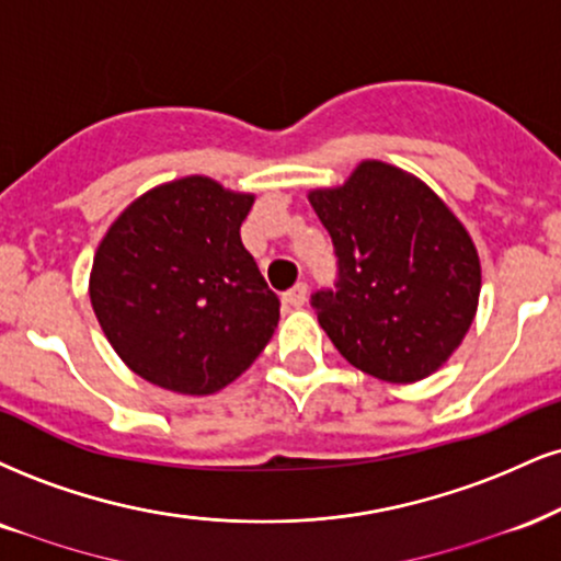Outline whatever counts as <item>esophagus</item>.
<instances>
[{
	"mask_svg": "<svg viewBox=\"0 0 561 561\" xmlns=\"http://www.w3.org/2000/svg\"><path fill=\"white\" fill-rule=\"evenodd\" d=\"M306 300H308V285H306V282H298V285L289 287L285 293V302H287V306H293V308H300Z\"/></svg>",
	"mask_w": 561,
	"mask_h": 561,
	"instance_id": "1",
	"label": "esophagus"
}]
</instances>
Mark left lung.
Instances as JSON below:
<instances>
[{
    "mask_svg": "<svg viewBox=\"0 0 561 561\" xmlns=\"http://www.w3.org/2000/svg\"><path fill=\"white\" fill-rule=\"evenodd\" d=\"M308 198L336 255L334 287L310 295L321 329L363 374L426 379L473 323L481 261L470 234L428 185L383 161Z\"/></svg>",
    "mask_w": 561,
    "mask_h": 561,
    "instance_id": "obj_1",
    "label": "left lung"
}]
</instances>
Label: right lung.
Returning <instances> with one entry per match:
<instances>
[{
	"label": "right lung",
	"mask_w": 561,
	"mask_h": 561,
	"mask_svg": "<svg viewBox=\"0 0 561 561\" xmlns=\"http://www.w3.org/2000/svg\"><path fill=\"white\" fill-rule=\"evenodd\" d=\"M253 195L208 178L153 187L119 214L91 272V306L140 379L211 394L263 353L279 321L240 225Z\"/></svg>",
	"instance_id": "1"
}]
</instances>
